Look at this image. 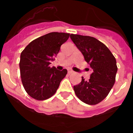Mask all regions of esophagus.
Here are the masks:
<instances>
[{
	"label": "esophagus",
	"mask_w": 133,
	"mask_h": 133,
	"mask_svg": "<svg viewBox=\"0 0 133 133\" xmlns=\"http://www.w3.org/2000/svg\"><path fill=\"white\" fill-rule=\"evenodd\" d=\"M68 73H69V75H70V74H72V73H74V71L72 70H68Z\"/></svg>",
	"instance_id": "34e87169"
}]
</instances>
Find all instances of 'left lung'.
<instances>
[{"instance_id":"obj_1","label":"left lung","mask_w":133,"mask_h":133,"mask_svg":"<svg viewBox=\"0 0 133 133\" xmlns=\"http://www.w3.org/2000/svg\"><path fill=\"white\" fill-rule=\"evenodd\" d=\"M70 37L89 64V81L74 86L77 97L86 104L94 105L106 98L113 87L117 72V61L105 44L89 36L71 34Z\"/></svg>"}]
</instances>
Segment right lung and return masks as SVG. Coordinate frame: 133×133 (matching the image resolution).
I'll use <instances>...</instances> for the list:
<instances>
[{"label": "right lung", "instance_id": "obj_1", "mask_svg": "<svg viewBox=\"0 0 133 133\" xmlns=\"http://www.w3.org/2000/svg\"><path fill=\"white\" fill-rule=\"evenodd\" d=\"M69 36V33L50 32L30 42L21 52V81L32 98L44 101L53 96L67 74L66 69L58 70L49 64Z\"/></svg>", "mask_w": 133, "mask_h": 133}]
</instances>
